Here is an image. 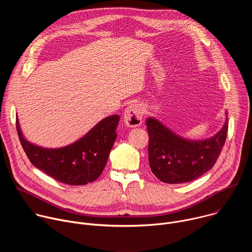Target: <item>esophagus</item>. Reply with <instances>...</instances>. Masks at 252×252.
I'll return each instance as SVG.
<instances>
[{
	"label": "esophagus",
	"instance_id": "obj_1",
	"mask_svg": "<svg viewBox=\"0 0 252 252\" xmlns=\"http://www.w3.org/2000/svg\"><path fill=\"white\" fill-rule=\"evenodd\" d=\"M143 111L142 106L138 102L130 103L125 111L124 121L127 126H138L142 123Z\"/></svg>",
	"mask_w": 252,
	"mask_h": 252
}]
</instances>
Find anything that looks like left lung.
Wrapping results in <instances>:
<instances>
[{
  "label": "left lung",
  "instance_id": "8db88e82",
  "mask_svg": "<svg viewBox=\"0 0 252 252\" xmlns=\"http://www.w3.org/2000/svg\"><path fill=\"white\" fill-rule=\"evenodd\" d=\"M149 159L153 173L166 184L193 181L217 162L227 136V119L211 138L201 141L184 139L154 119L147 121Z\"/></svg>",
  "mask_w": 252,
  "mask_h": 252
}]
</instances>
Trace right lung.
<instances>
[{"label": "right lung", "mask_w": 252, "mask_h": 252, "mask_svg": "<svg viewBox=\"0 0 252 252\" xmlns=\"http://www.w3.org/2000/svg\"><path fill=\"white\" fill-rule=\"evenodd\" d=\"M119 121V116L105 118L80 140L57 150L32 145L23 137L18 119L16 125L21 145L32 165L61 183L83 186L101 174L117 137Z\"/></svg>", "instance_id": "1"}]
</instances>
